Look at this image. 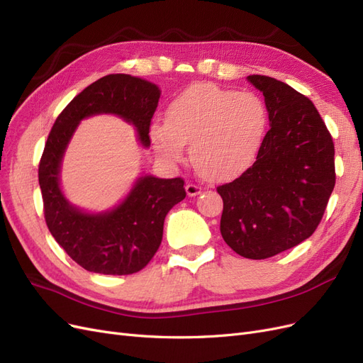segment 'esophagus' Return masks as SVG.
<instances>
[{
    "label": "esophagus",
    "instance_id": "obj_1",
    "mask_svg": "<svg viewBox=\"0 0 363 363\" xmlns=\"http://www.w3.org/2000/svg\"><path fill=\"white\" fill-rule=\"evenodd\" d=\"M201 186H199V184H195V183H188L186 184V194H188L189 196H195V195H199V194H201Z\"/></svg>",
    "mask_w": 363,
    "mask_h": 363
}]
</instances>
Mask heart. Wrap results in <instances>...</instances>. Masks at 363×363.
I'll return each mask as SVG.
<instances>
[{"instance_id": "heart-1", "label": "heart", "mask_w": 363, "mask_h": 363, "mask_svg": "<svg viewBox=\"0 0 363 363\" xmlns=\"http://www.w3.org/2000/svg\"><path fill=\"white\" fill-rule=\"evenodd\" d=\"M267 128V111L252 94H235L201 83L171 101L164 124L150 127V138L167 162L189 157L201 177L225 180L245 169L256 156Z\"/></svg>"}]
</instances>
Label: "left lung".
I'll use <instances>...</instances> for the list:
<instances>
[{
  "mask_svg": "<svg viewBox=\"0 0 363 363\" xmlns=\"http://www.w3.org/2000/svg\"><path fill=\"white\" fill-rule=\"evenodd\" d=\"M248 82L265 96L271 128L256 162L216 191L225 244L259 260L313 235L335 188V144L309 98L272 77Z\"/></svg>",
  "mask_w": 363,
  "mask_h": 363,
  "instance_id": "left-lung-1",
  "label": "left lung"
}]
</instances>
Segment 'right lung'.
<instances>
[{"instance_id":"obj_1","label":"right lung","mask_w":363,"mask_h":363,"mask_svg":"<svg viewBox=\"0 0 363 363\" xmlns=\"http://www.w3.org/2000/svg\"><path fill=\"white\" fill-rule=\"evenodd\" d=\"M159 98V87L147 80L128 74L106 75L77 95L50 131L39 162L43 215L57 244L87 271L127 276L145 268L160 247L164 216L186 196L184 180L145 175L113 211L84 213L60 191L63 152L80 121L98 113L124 118L138 128L140 144L148 147Z\"/></svg>"}]
</instances>
